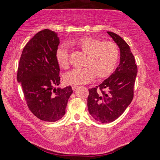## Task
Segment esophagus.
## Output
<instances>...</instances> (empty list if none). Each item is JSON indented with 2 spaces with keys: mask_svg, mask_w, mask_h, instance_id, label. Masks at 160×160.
Masks as SVG:
<instances>
[{
  "mask_svg": "<svg viewBox=\"0 0 160 160\" xmlns=\"http://www.w3.org/2000/svg\"><path fill=\"white\" fill-rule=\"evenodd\" d=\"M78 87H79V86H72V89L73 90H76Z\"/></svg>",
  "mask_w": 160,
  "mask_h": 160,
  "instance_id": "esophagus-1",
  "label": "esophagus"
}]
</instances>
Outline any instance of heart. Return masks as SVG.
<instances>
[{
  "mask_svg": "<svg viewBox=\"0 0 160 160\" xmlns=\"http://www.w3.org/2000/svg\"><path fill=\"white\" fill-rule=\"evenodd\" d=\"M68 46L74 47L86 55L82 69H74L64 76L67 84H83L92 81L108 78L116 68L119 57L117 44L111 41H103L92 37H85L76 41L67 42ZM56 59L60 67H69V56L65 46L61 45L56 51Z\"/></svg>",
  "mask_w": 160,
  "mask_h": 160,
  "instance_id": "obj_1",
  "label": "heart"
}]
</instances>
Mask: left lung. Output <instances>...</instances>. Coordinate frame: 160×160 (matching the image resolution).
I'll use <instances>...</instances> for the list:
<instances>
[{
  "mask_svg": "<svg viewBox=\"0 0 160 160\" xmlns=\"http://www.w3.org/2000/svg\"><path fill=\"white\" fill-rule=\"evenodd\" d=\"M120 49V64L100 85L90 88L87 106L93 119L102 123L116 120L131 103L138 73L135 57L121 37L107 32Z\"/></svg>",
  "mask_w": 160,
  "mask_h": 160,
  "instance_id": "obj_1",
  "label": "left lung"
}]
</instances>
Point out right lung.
Returning a JSON list of instances; mask_svg holds the SVG:
<instances>
[{
    "label": "right lung",
    "instance_id": "add662e5",
    "mask_svg": "<svg viewBox=\"0 0 160 160\" xmlns=\"http://www.w3.org/2000/svg\"><path fill=\"white\" fill-rule=\"evenodd\" d=\"M59 44L57 33L49 29L38 32L26 44L21 54L17 80L22 86L30 111L39 119L55 122L64 116L73 90L60 83L56 51Z\"/></svg>",
    "mask_w": 160,
    "mask_h": 160
}]
</instances>
